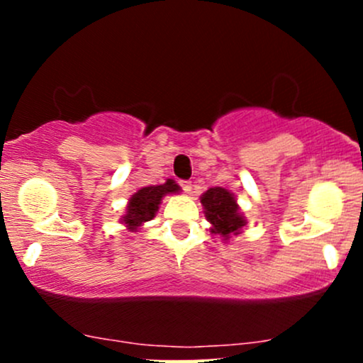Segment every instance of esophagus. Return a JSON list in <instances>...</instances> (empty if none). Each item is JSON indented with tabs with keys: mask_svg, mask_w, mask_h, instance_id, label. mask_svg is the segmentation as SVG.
<instances>
[{
	"mask_svg": "<svg viewBox=\"0 0 363 363\" xmlns=\"http://www.w3.org/2000/svg\"><path fill=\"white\" fill-rule=\"evenodd\" d=\"M181 187L184 189V193H191V189H193V186H191L189 181H181Z\"/></svg>",
	"mask_w": 363,
	"mask_h": 363,
	"instance_id": "34e87169",
	"label": "esophagus"
}]
</instances>
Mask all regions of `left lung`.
Returning <instances> with one entry per match:
<instances>
[{"label": "left lung", "mask_w": 363, "mask_h": 363, "mask_svg": "<svg viewBox=\"0 0 363 363\" xmlns=\"http://www.w3.org/2000/svg\"><path fill=\"white\" fill-rule=\"evenodd\" d=\"M201 205L205 208L206 220L211 223L210 230L213 234L223 237V240L240 234L245 220L239 213V205L235 203L234 194L223 187H210L201 196Z\"/></svg>", "instance_id": "8db88e82"}]
</instances>
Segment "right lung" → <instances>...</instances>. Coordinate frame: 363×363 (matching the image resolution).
Here are the masks:
<instances>
[{"mask_svg": "<svg viewBox=\"0 0 363 363\" xmlns=\"http://www.w3.org/2000/svg\"><path fill=\"white\" fill-rule=\"evenodd\" d=\"M179 187L172 179H167L165 184L160 186H148L141 187L138 193H135L129 199V205L126 208V215L123 216V222L131 232L138 230L141 223L150 222L158 211V205H160L162 198L165 194L179 193Z\"/></svg>", "mask_w": 363, "mask_h": 363, "instance_id": "obj_1", "label": "right lung"}]
</instances>
